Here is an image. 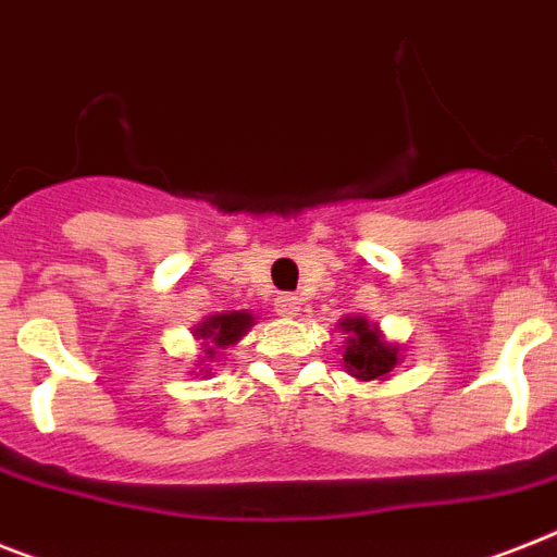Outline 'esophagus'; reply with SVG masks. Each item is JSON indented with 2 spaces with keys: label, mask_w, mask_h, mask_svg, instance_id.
Returning a JSON list of instances; mask_svg holds the SVG:
<instances>
[{
  "label": "esophagus",
  "mask_w": 557,
  "mask_h": 557,
  "mask_svg": "<svg viewBox=\"0 0 557 557\" xmlns=\"http://www.w3.org/2000/svg\"><path fill=\"white\" fill-rule=\"evenodd\" d=\"M274 311H277L280 318H294V314L300 311V297H294V294H277V297H274Z\"/></svg>",
  "instance_id": "34e87169"
}]
</instances>
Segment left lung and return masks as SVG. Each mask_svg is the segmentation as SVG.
Here are the masks:
<instances>
[{"mask_svg":"<svg viewBox=\"0 0 557 557\" xmlns=\"http://www.w3.org/2000/svg\"><path fill=\"white\" fill-rule=\"evenodd\" d=\"M346 343H343V369L360 383L369 381H388L392 369L404 360V346L386 341L381 325L366 318H343L337 323Z\"/></svg>","mask_w":557,"mask_h":557,"instance_id":"obj_1","label":"left lung"}]
</instances>
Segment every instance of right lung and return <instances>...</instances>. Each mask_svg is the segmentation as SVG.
Masks as SVG:
<instances>
[{"mask_svg": "<svg viewBox=\"0 0 557 557\" xmlns=\"http://www.w3.org/2000/svg\"><path fill=\"white\" fill-rule=\"evenodd\" d=\"M257 323V318L248 309L243 311H214L202 318L200 323L191 325V337L200 343L197 355V369L200 374H211V363H220L223 349L239 343L248 334V329Z\"/></svg>", "mask_w": 557, "mask_h": 557, "instance_id": "add662e5", "label": "right lung"}]
</instances>
